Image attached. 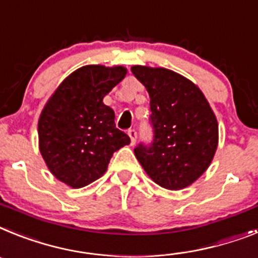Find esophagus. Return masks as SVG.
I'll return each instance as SVG.
<instances>
[{"instance_id": "esophagus-1", "label": "esophagus", "mask_w": 258, "mask_h": 258, "mask_svg": "<svg viewBox=\"0 0 258 258\" xmlns=\"http://www.w3.org/2000/svg\"><path fill=\"white\" fill-rule=\"evenodd\" d=\"M127 134H128L130 139H131V145H134L136 143V138H138V132H136V130L130 128L128 131H127Z\"/></svg>"}]
</instances>
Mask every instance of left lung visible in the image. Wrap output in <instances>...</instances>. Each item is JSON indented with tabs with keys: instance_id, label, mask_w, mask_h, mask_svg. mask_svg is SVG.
Returning a JSON list of instances; mask_svg holds the SVG:
<instances>
[{
	"instance_id": "1",
	"label": "left lung",
	"mask_w": 258,
	"mask_h": 258,
	"mask_svg": "<svg viewBox=\"0 0 258 258\" xmlns=\"http://www.w3.org/2000/svg\"><path fill=\"white\" fill-rule=\"evenodd\" d=\"M151 97L153 142L134 149L149 178L166 189H182L209 167L218 145V123L196 84L162 67L134 66Z\"/></svg>"
}]
</instances>
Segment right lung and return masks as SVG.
<instances>
[{"label": "right lung", "instance_id": "add662e5", "mask_svg": "<svg viewBox=\"0 0 258 258\" xmlns=\"http://www.w3.org/2000/svg\"><path fill=\"white\" fill-rule=\"evenodd\" d=\"M127 70L122 66H83L53 93L39 119L40 153L58 180L73 188L91 184L105 174L113 153L130 144L102 102Z\"/></svg>", "mask_w": 258, "mask_h": 258}]
</instances>
